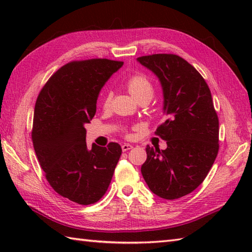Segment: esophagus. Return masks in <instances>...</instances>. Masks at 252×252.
Instances as JSON below:
<instances>
[{"mask_svg":"<svg viewBox=\"0 0 252 252\" xmlns=\"http://www.w3.org/2000/svg\"><path fill=\"white\" fill-rule=\"evenodd\" d=\"M121 148H122V152H127V151H130V149H132L133 146L130 145V144H123Z\"/></svg>","mask_w":252,"mask_h":252,"instance_id":"1","label":"esophagus"}]
</instances>
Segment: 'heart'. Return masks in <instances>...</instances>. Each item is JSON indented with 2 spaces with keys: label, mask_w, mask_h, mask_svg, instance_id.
Wrapping results in <instances>:
<instances>
[{
  "label": "heart",
  "mask_w": 252,
  "mask_h": 252,
  "mask_svg": "<svg viewBox=\"0 0 252 252\" xmlns=\"http://www.w3.org/2000/svg\"><path fill=\"white\" fill-rule=\"evenodd\" d=\"M126 88L129 90L130 94L133 97L136 98L142 95H149L152 96L154 92V88L149 79L143 74H134L130 77L126 81ZM109 104V95L105 96L104 105Z\"/></svg>",
  "instance_id": "heart-1"
}]
</instances>
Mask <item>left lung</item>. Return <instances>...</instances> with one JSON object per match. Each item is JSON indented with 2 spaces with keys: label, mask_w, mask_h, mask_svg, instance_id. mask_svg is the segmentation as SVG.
<instances>
[{
  "label": "left lung",
  "mask_w": 252,
  "mask_h": 252,
  "mask_svg": "<svg viewBox=\"0 0 252 252\" xmlns=\"http://www.w3.org/2000/svg\"><path fill=\"white\" fill-rule=\"evenodd\" d=\"M162 89L165 121L157 134L167 148L146 147L141 171L155 195L178 199L199 186L219 152V119L211 92L201 74L183 58L155 54L136 58Z\"/></svg>",
  "instance_id": "obj_1"
}]
</instances>
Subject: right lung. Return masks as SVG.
<instances>
[{"label":"right lung","instance_id":"right-lung-1","mask_svg":"<svg viewBox=\"0 0 252 252\" xmlns=\"http://www.w3.org/2000/svg\"><path fill=\"white\" fill-rule=\"evenodd\" d=\"M122 62H71L53 74L37 96L32 142L46 180L61 196L79 205L98 201L108 189L121 146L88 148L85 125L96 112L101 88Z\"/></svg>","mask_w":252,"mask_h":252}]
</instances>
